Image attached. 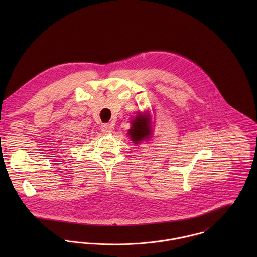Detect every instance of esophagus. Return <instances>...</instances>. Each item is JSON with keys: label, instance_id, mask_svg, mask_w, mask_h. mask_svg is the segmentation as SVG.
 <instances>
[{"label": "esophagus", "instance_id": "esophagus-1", "mask_svg": "<svg viewBox=\"0 0 257 257\" xmlns=\"http://www.w3.org/2000/svg\"><path fill=\"white\" fill-rule=\"evenodd\" d=\"M101 130H102V132H103L105 135H109V134H110V132H111V126H110V124H109V123H104V124L102 125Z\"/></svg>", "mask_w": 257, "mask_h": 257}]
</instances>
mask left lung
Returning a JSON list of instances; mask_svg holds the SVG:
<instances>
[{"label":"left lung","instance_id":"obj_1","mask_svg":"<svg viewBox=\"0 0 257 257\" xmlns=\"http://www.w3.org/2000/svg\"><path fill=\"white\" fill-rule=\"evenodd\" d=\"M151 118L149 113L140 112L133 120L132 127L128 130V136L135 144L149 139L151 135Z\"/></svg>","mask_w":257,"mask_h":257}]
</instances>
